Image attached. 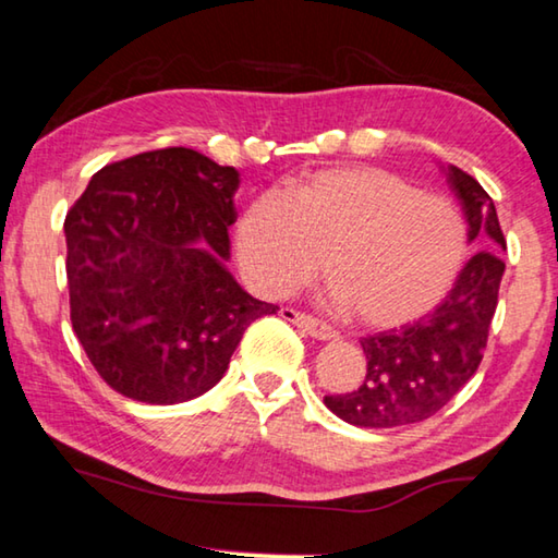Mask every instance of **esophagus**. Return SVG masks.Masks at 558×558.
Listing matches in <instances>:
<instances>
[{"label":"esophagus","mask_w":558,"mask_h":558,"mask_svg":"<svg viewBox=\"0 0 558 558\" xmlns=\"http://www.w3.org/2000/svg\"><path fill=\"white\" fill-rule=\"evenodd\" d=\"M282 317L290 319L292 325H298L302 332H307L310 337L315 339H335L337 337V329L329 327L323 319H317L307 313H300V310H292V307H282Z\"/></svg>","instance_id":"1"}]
</instances>
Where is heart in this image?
<instances>
[{
  "label": "heart",
  "mask_w": 558,
  "mask_h": 558,
  "mask_svg": "<svg viewBox=\"0 0 558 558\" xmlns=\"http://www.w3.org/2000/svg\"><path fill=\"white\" fill-rule=\"evenodd\" d=\"M335 298L366 327L428 315L468 256L456 204L381 167H332L266 192L235 223V258L253 290L282 298L325 268Z\"/></svg>",
  "instance_id": "b5f03b06"
}]
</instances>
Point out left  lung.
<instances>
[{"mask_svg":"<svg viewBox=\"0 0 558 558\" xmlns=\"http://www.w3.org/2000/svg\"><path fill=\"white\" fill-rule=\"evenodd\" d=\"M448 182L462 204L468 239L480 248L446 300L418 323L362 337L366 376L352 393L325 396V405L359 428H399L436 415L483 362L507 248L489 194L456 165Z\"/></svg>","mask_w":558,"mask_h":558,"instance_id":"left-lung-1","label":"left lung"}]
</instances>
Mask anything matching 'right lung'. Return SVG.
<instances>
[{
    "instance_id": "add662e5",
    "label": "right lung",
    "mask_w": 558,
    "mask_h": 558,
    "mask_svg": "<svg viewBox=\"0 0 558 558\" xmlns=\"http://www.w3.org/2000/svg\"><path fill=\"white\" fill-rule=\"evenodd\" d=\"M239 172L165 147L102 167L65 214L71 323L128 399H196L229 369L245 327L278 305L226 270Z\"/></svg>"
}]
</instances>
